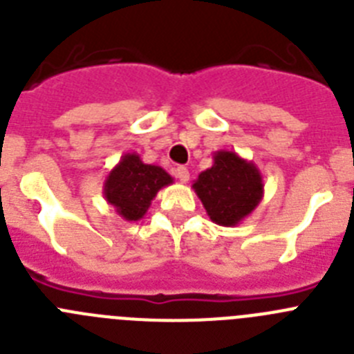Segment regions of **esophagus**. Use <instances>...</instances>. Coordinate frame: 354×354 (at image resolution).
Instances as JSON below:
<instances>
[{"mask_svg": "<svg viewBox=\"0 0 354 354\" xmlns=\"http://www.w3.org/2000/svg\"><path fill=\"white\" fill-rule=\"evenodd\" d=\"M175 175L179 177L180 183H187L189 180V170L186 167H177L175 168Z\"/></svg>", "mask_w": 354, "mask_h": 354, "instance_id": "1", "label": "esophagus"}]
</instances>
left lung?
<instances>
[{"mask_svg": "<svg viewBox=\"0 0 354 354\" xmlns=\"http://www.w3.org/2000/svg\"><path fill=\"white\" fill-rule=\"evenodd\" d=\"M193 189L216 225L236 227L261 204L264 180L253 161L232 150H216L212 167L198 175Z\"/></svg>", "mask_w": 354, "mask_h": 354, "instance_id": "obj_1", "label": "left lung"}]
</instances>
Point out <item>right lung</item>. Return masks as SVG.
Segmentation results:
<instances>
[{"instance_id":"right-lung-1","label":"right lung","mask_w":354,"mask_h":354,"mask_svg":"<svg viewBox=\"0 0 354 354\" xmlns=\"http://www.w3.org/2000/svg\"><path fill=\"white\" fill-rule=\"evenodd\" d=\"M174 177L156 165H147L140 154L127 152L108 174L102 193L109 205L126 221L142 220L159 189L170 186Z\"/></svg>"}]
</instances>
